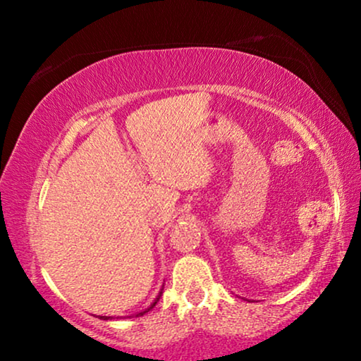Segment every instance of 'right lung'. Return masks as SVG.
<instances>
[{
    "label": "right lung",
    "instance_id": "add662e5",
    "mask_svg": "<svg viewBox=\"0 0 361 361\" xmlns=\"http://www.w3.org/2000/svg\"><path fill=\"white\" fill-rule=\"evenodd\" d=\"M161 293H163V292H161ZM161 293H159V295H157V299L154 300V302H152V304H151V307H147L146 310H142V312H139V314H135V317H139V316H144V314H146V312H149V310H151L152 307H154V305L157 304V302H159V297H161ZM100 319H110V317H105V316H102Z\"/></svg>",
    "mask_w": 361,
    "mask_h": 361
}]
</instances>
